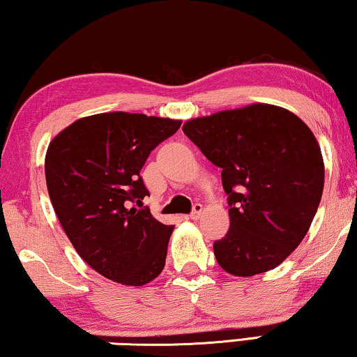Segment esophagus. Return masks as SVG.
Masks as SVG:
<instances>
[{"label": "esophagus", "mask_w": 357, "mask_h": 357, "mask_svg": "<svg viewBox=\"0 0 357 357\" xmlns=\"http://www.w3.org/2000/svg\"><path fill=\"white\" fill-rule=\"evenodd\" d=\"M202 213H204V206H202L200 204H195L192 206V211H190V220H199V218L202 216Z\"/></svg>", "instance_id": "esophagus-1"}]
</instances>
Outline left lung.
Here are the masks:
<instances>
[{
  "label": "left lung",
  "instance_id": "left-lung-1",
  "mask_svg": "<svg viewBox=\"0 0 357 357\" xmlns=\"http://www.w3.org/2000/svg\"><path fill=\"white\" fill-rule=\"evenodd\" d=\"M183 131L222 169L231 226L213 243L218 264L238 278L274 269L305 238L322 197L324 162L312 131L269 104L189 120Z\"/></svg>",
  "mask_w": 357,
  "mask_h": 357
}]
</instances>
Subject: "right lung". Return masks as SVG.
<instances>
[{"label": "right lung", "mask_w": 357, "mask_h": 357, "mask_svg": "<svg viewBox=\"0 0 357 357\" xmlns=\"http://www.w3.org/2000/svg\"><path fill=\"white\" fill-rule=\"evenodd\" d=\"M179 120L109 112L73 121L51 141L45 173L51 204L77 253L94 271L141 287L165 268L173 226L142 200L147 157Z\"/></svg>", "instance_id": "obj_1"}]
</instances>
